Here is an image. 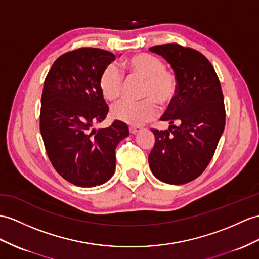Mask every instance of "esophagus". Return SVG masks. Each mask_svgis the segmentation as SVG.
Segmentation results:
<instances>
[{
	"label": "esophagus",
	"mask_w": 259,
	"mask_h": 259,
	"mask_svg": "<svg viewBox=\"0 0 259 259\" xmlns=\"http://www.w3.org/2000/svg\"><path fill=\"white\" fill-rule=\"evenodd\" d=\"M140 131H141V128H138V127H133V126H131V127H130V133L131 134H136Z\"/></svg>",
	"instance_id": "obj_1"
}]
</instances>
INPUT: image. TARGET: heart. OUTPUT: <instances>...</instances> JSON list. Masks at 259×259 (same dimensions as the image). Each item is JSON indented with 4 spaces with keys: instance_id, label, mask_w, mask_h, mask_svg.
I'll return each instance as SVG.
<instances>
[{
    "instance_id": "heart-1",
    "label": "heart",
    "mask_w": 259,
    "mask_h": 259,
    "mask_svg": "<svg viewBox=\"0 0 259 259\" xmlns=\"http://www.w3.org/2000/svg\"><path fill=\"white\" fill-rule=\"evenodd\" d=\"M124 69L131 78L144 79L142 101L123 100L113 105L112 116L117 121L132 126H141L158 114V105L168 108L178 96L179 83L177 75L166 69L161 58L151 54H136L124 61ZM102 96L109 101H115L124 89V77L118 69L110 65L103 69L99 78Z\"/></svg>"
}]
</instances>
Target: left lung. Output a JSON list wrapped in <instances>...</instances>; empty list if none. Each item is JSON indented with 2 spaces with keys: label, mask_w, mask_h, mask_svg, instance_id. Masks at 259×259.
I'll return each mask as SVG.
<instances>
[{
  "label": "left lung",
  "mask_w": 259,
  "mask_h": 259,
  "mask_svg": "<svg viewBox=\"0 0 259 259\" xmlns=\"http://www.w3.org/2000/svg\"><path fill=\"white\" fill-rule=\"evenodd\" d=\"M149 50L169 62L179 83L177 99L160 118L169 130L151 128L156 142L149 167L162 182L184 185L197 179L215 153L225 126L223 92L212 64L198 50L175 42Z\"/></svg>",
  "instance_id": "1"
}]
</instances>
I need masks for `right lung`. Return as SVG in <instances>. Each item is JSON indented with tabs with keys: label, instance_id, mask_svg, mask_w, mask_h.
<instances>
[{
	"label": "right lung",
	"instance_id": "obj_1",
	"mask_svg": "<svg viewBox=\"0 0 259 259\" xmlns=\"http://www.w3.org/2000/svg\"><path fill=\"white\" fill-rule=\"evenodd\" d=\"M115 58L100 48L74 49L55 60L44 82V145L56 171L74 186L90 188L108 181L115 170L117 144L130 134L119 121L91 130L109 113L99 78Z\"/></svg>",
	"mask_w": 259,
	"mask_h": 259
}]
</instances>
